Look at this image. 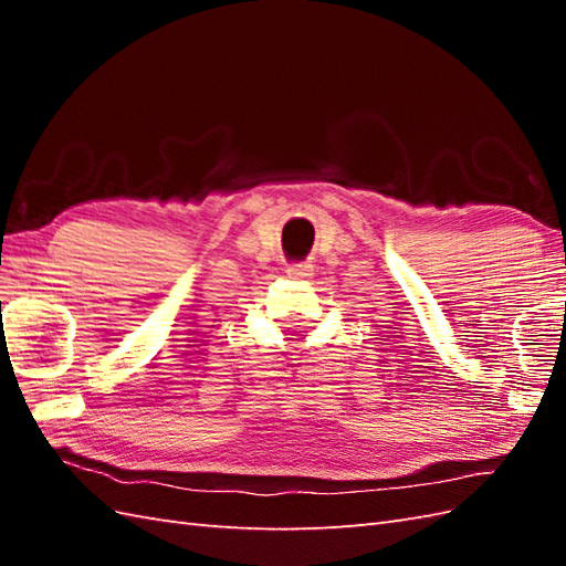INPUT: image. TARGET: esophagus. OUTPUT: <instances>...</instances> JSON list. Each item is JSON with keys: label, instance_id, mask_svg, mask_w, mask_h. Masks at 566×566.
<instances>
[{"label": "esophagus", "instance_id": "esophagus-1", "mask_svg": "<svg viewBox=\"0 0 566 566\" xmlns=\"http://www.w3.org/2000/svg\"><path fill=\"white\" fill-rule=\"evenodd\" d=\"M286 274H290L292 280H308V276L314 274V264H308V262L290 264V268H286Z\"/></svg>", "mask_w": 566, "mask_h": 566}]
</instances>
